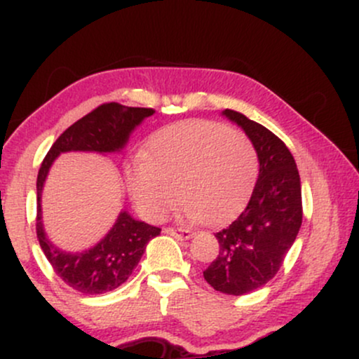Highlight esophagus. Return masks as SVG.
I'll return each mask as SVG.
<instances>
[{
    "label": "esophagus",
    "mask_w": 359,
    "mask_h": 359,
    "mask_svg": "<svg viewBox=\"0 0 359 359\" xmlns=\"http://www.w3.org/2000/svg\"><path fill=\"white\" fill-rule=\"evenodd\" d=\"M167 234H170V236L177 238V240H189V238H192V231L191 229H184V228H165Z\"/></svg>",
    "instance_id": "esophagus-1"
}]
</instances>
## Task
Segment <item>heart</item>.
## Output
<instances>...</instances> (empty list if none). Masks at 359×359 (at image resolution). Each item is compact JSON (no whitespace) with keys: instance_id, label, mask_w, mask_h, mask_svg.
I'll return each instance as SVG.
<instances>
[{"instance_id":"b5f03b06","label":"heart","mask_w":359,"mask_h":359,"mask_svg":"<svg viewBox=\"0 0 359 359\" xmlns=\"http://www.w3.org/2000/svg\"><path fill=\"white\" fill-rule=\"evenodd\" d=\"M257 172V150L243 131L216 121H187L151 137L148 156L128 163L126 184L148 219H165L179 199L185 219L217 224L246 199Z\"/></svg>"}]
</instances>
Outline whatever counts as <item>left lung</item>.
<instances>
[{"mask_svg": "<svg viewBox=\"0 0 359 359\" xmlns=\"http://www.w3.org/2000/svg\"><path fill=\"white\" fill-rule=\"evenodd\" d=\"M222 114L251 140L259 170L245 211L214 234L219 253L204 278L222 294L245 295L277 275L294 245L302 224V189L294 156L277 135L238 111Z\"/></svg>", "mask_w": 359, "mask_h": 359, "instance_id": "8db88e82", "label": "left lung"}]
</instances>
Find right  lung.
Listing matches in <instances>:
<instances>
[{"label":"right lung","instance_id":"add662e5","mask_svg":"<svg viewBox=\"0 0 359 359\" xmlns=\"http://www.w3.org/2000/svg\"><path fill=\"white\" fill-rule=\"evenodd\" d=\"M154 113L151 108H128L118 102L101 104L55 140L40 167L36 177V238L55 273L81 294H104L125 283L145 253L147 243L158 236L160 228L137 221L131 214L121 211L113 228L93 248L77 253L60 250L48 240L43 229L45 179L53 160L65 151H96L102 155L121 151L135 128Z\"/></svg>","mask_w":359,"mask_h":359}]
</instances>
